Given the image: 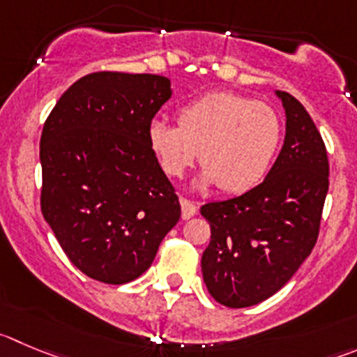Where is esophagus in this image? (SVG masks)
<instances>
[{"instance_id":"esophagus-1","label":"esophagus","mask_w":357,"mask_h":357,"mask_svg":"<svg viewBox=\"0 0 357 357\" xmlns=\"http://www.w3.org/2000/svg\"><path fill=\"white\" fill-rule=\"evenodd\" d=\"M181 206H182V219L184 220L191 219V217H195L196 212H198L195 203L189 202L188 198H181Z\"/></svg>"}]
</instances>
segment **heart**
<instances>
[{"mask_svg":"<svg viewBox=\"0 0 357 357\" xmlns=\"http://www.w3.org/2000/svg\"><path fill=\"white\" fill-rule=\"evenodd\" d=\"M282 121L270 105L235 93H212L178 110V126L154 121L149 142L166 175L178 178L198 158L196 185L238 195L256 188L273 165Z\"/></svg>","mask_w":357,"mask_h":357,"instance_id":"obj_1","label":"heart"}]
</instances>
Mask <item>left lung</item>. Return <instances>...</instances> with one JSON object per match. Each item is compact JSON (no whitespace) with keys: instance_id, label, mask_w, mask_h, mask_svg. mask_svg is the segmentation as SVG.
<instances>
[{"instance_id":"1","label":"left lung","mask_w":357,"mask_h":357,"mask_svg":"<svg viewBox=\"0 0 357 357\" xmlns=\"http://www.w3.org/2000/svg\"><path fill=\"white\" fill-rule=\"evenodd\" d=\"M286 110L282 151L266 178L250 191L202 206L210 243L203 280L215 301L252 307L282 289L310 256L328 195L324 142L303 105L277 91Z\"/></svg>"}]
</instances>
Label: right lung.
I'll return each mask as SVG.
<instances>
[{
  "mask_svg": "<svg viewBox=\"0 0 357 357\" xmlns=\"http://www.w3.org/2000/svg\"><path fill=\"white\" fill-rule=\"evenodd\" d=\"M169 98L161 75L98 71L77 80L43 124L42 213L68 259L94 280L140 277L181 219L149 142Z\"/></svg>",
  "mask_w": 357,
  "mask_h": 357,
  "instance_id": "1",
  "label": "right lung"
}]
</instances>
